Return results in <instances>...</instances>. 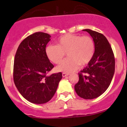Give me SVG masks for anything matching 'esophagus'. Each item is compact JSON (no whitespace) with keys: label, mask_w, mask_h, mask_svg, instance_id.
Segmentation results:
<instances>
[{"label":"esophagus","mask_w":127,"mask_h":127,"mask_svg":"<svg viewBox=\"0 0 127 127\" xmlns=\"http://www.w3.org/2000/svg\"><path fill=\"white\" fill-rule=\"evenodd\" d=\"M69 73H65V72H63L62 73V76L64 77H66V76H69Z\"/></svg>","instance_id":"1"}]
</instances>
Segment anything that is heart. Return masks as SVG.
Instances as JSON below:
<instances>
[{
	"label": "heart",
	"mask_w": 127,
	"mask_h": 127,
	"mask_svg": "<svg viewBox=\"0 0 127 127\" xmlns=\"http://www.w3.org/2000/svg\"><path fill=\"white\" fill-rule=\"evenodd\" d=\"M67 53L68 58L57 67V70L71 72L81 66L88 65L95 53V43L88 35L67 33L58 39L57 46L49 45L46 48L48 59L55 64L62 62Z\"/></svg>",
	"instance_id": "heart-1"
}]
</instances>
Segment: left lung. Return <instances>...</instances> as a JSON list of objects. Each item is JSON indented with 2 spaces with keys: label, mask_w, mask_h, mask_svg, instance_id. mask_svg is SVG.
Instances as JSON below:
<instances>
[{
  "label": "left lung",
  "mask_w": 127,
  "mask_h": 127,
  "mask_svg": "<svg viewBox=\"0 0 127 127\" xmlns=\"http://www.w3.org/2000/svg\"><path fill=\"white\" fill-rule=\"evenodd\" d=\"M88 32L95 43L92 60L79 73V81L74 86L76 94L85 99H93L104 94L109 86L114 73L115 59L107 39L104 35L90 29Z\"/></svg>",
  "instance_id": "1"
}]
</instances>
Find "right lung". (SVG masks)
I'll return each mask as SVG.
<instances>
[{
  "label": "right lung",
  "instance_id": "add662e5",
  "mask_svg": "<svg viewBox=\"0 0 127 127\" xmlns=\"http://www.w3.org/2000/svg\"><path fill=\"white\" fill-rule=\"evenodd\" d=\"M50 37L44 32L30 35L20 43L14 57V84L20 94L33 104L50 101L62 78V72L47 75L54 67L46 55Z\"/></svg>",
  "mask_w": 127,
  "mask_h": 127
}]
</instances>
